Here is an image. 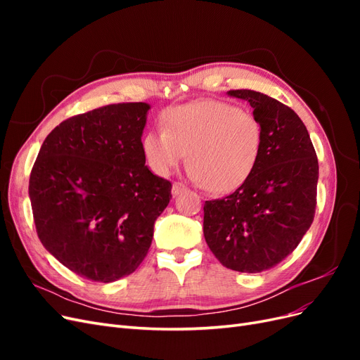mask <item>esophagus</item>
Listing matches in <instances>:
<instances>
[{"instance_id":"obj_1","label":"esophagus","mask_w":360,"mask_h":360,"mask_svg":"<svg viewBox=\"0 0 360 360\" xmlns=\"http://www.w3.org/2000/svg\"><path fill=\"white\" fill-rule=\"evenodd\" d=\"M184 191H188L186 184H183L180 181L172 184V195H174V197H176V195H179V193H181V192H184Z\"/></svg>"}]
</instances>
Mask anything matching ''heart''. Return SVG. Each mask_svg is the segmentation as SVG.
<instances>
[{
	"label": "heart",
	"instance_id": "1",
	"mask_svg": "<svg viewBox=\"0 0 360 360\" xmlns=\"http://www.w3.org/2000/svg\"><path fill=\"white\" fill-rule=\"evenodd\" d=\"M162 127L143 136L150 168L168 176L188 153L192 180L214 193L243 186L263 151L264 127L258 115L224 101L169 108L162 115Z\"/></svg>",
	"mask_w": 360,
	"mask_h": 360
}]
</instances>
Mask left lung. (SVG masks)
<instances>
[{"instance_id": "obj_1", "label": "left lung", "mask_w": 360, "mask_h": 360, "mask_svg": "<svg viewBox=\"0 0 360 360\" xmlns=\"http://www.w3.org/2000/svg\"><path fill=\"white\" fill-rule=\"evenodd\" d=\"M228 94L254 108L264 127L263 151L243 186L205 201L204 237L226 269L259 274L288 257L309 230L317 205L319 159L291 108L252 90Z\"/></svg>"}]
</instances>
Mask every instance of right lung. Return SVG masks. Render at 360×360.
Here are the masks:
<instances>
[{"label":"right lung","mask_w":360,"mask_h":360,"mask_svg":"<svg viewBox=\"0 0 360 360\" xmlns=\"http://www.w3.org/2000/svg\"><path fill=\"white\" fill-rule=\"evenodd\" d=\"M150 105H106L64 120L43 141L30 174L41 245L63 266L114 282L146 258L171 183L146 167L143 130Z\"/></svg>","instance_id":"right-lung-1"}]
</instances>
